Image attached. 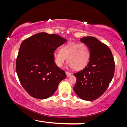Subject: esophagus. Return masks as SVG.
<instances>
[{
    "label": "esophagus",
    "mask_w": 127,
    "mask_h": 127,
    "mask_svg": "<svg viewBox=\"0 0 127 127\" xmlns=\"http://www.w3.org/2000/svg\"><path fill=\"white\" fill-rule=\"evenodd\" d=\"M65 74H66V76L67 77H69L70 76L72 75V73L70 72H65Z\"/></svg>",
    "instance_id": "1"
}]
</instances>
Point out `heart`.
<instances>
[{"label": "heart", "mask_w": 127, "mask_h": 127, "mask_svg": "<svg viewBox=\"0 0 127 127\" xmlns=\"http://www.w3.org/2000/svg\"><path fill=\"white\" fill-rule=\"evenodd\" d=\"M67 58V62L75 70L82 69L89 62L90 51L88 46L84 43L69 42L62 46L60 51L53 54L55 65L62 67Z\"/></svg>", "instance_id": "b5f03b06"}]
</instances>
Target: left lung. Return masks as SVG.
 <instances>
[{
    "instance_id": "8db88e82",
    "label": "left lung",
    "mask_w": 127,
    "mask_h": 127,
    "mask_svg": "<svg viewBox=\"0 0 127 127\" xmlns=\"http://www.w3.org/2000/svg\"><path fill=\"white\" fill-rule=\"evenodd\" d=\"M81 42L88 46L90 58L84 69L74 73L76 82L73 90L80 98L92 101L108 88L114 75L115 62L109 48L95 37H84Z\"/></svg>"
}]
</instances>
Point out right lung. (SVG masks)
Segmentation results:
<instances>
[{
    "label": "right lung",
    "mask_w": 127,
    "mask_h": 127,
    "mask_svg": "<svg viewBox=\"0 0 127 127\" xmlns=\"http://www.w3.org/2000/svg\"><path fill=\"white\" fill-rule=\"evenodd\" d=\"M66 40L58 34L42 32L21 43L16 60V72L23 87L32 97L49 98L66 78L64 71L55 65L53 59L55 49Z\"/></svg>",
    "instance_id": "obj_1"
}]
</instances>
